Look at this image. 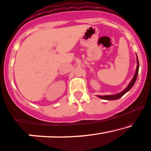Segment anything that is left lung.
Instances as JSON below:
<instances>
[{"label": "left lung", "mask_w": 151, "mask_h": 151, "mask_svg": "<svg viewBox=\"0 0 151 151\" xmlns=\"http://www.w3.org/2000/svg\"><path fill=\"white\" fill-rule=\"evenodd\" d=\"M136 60H137V66H136V70H135L134 76L132 78L131 81L130 82V83L128 85V86L123 90V91L121 93H118L117 94H114V95H108V96H97V97L101 98V99L103 100H107V101H113V100H117L121 98L122 96H124L125 94L127 92L130 91L131 89V88L133 87V85L135 84V81H136L137 77H138V70H139V62H138V56L136 55Z\"/></svg>", "instance_id": "1"}]
</instances>
